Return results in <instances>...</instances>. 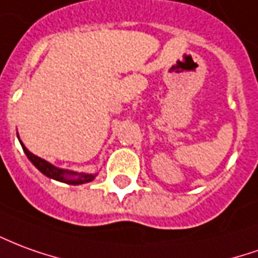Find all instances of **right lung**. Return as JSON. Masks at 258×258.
<instances>
[{"label":"right lung","instance_id":"obj_1","mask_svg":"<svg viewBox=\"0 0 258 258\" xmlns=\"http://www.w3.org/2000/svg\"><path fill=\"white\" fill-rule=\"evenodd\" d=\"M21 145L23 148V152L26 154L29 160L35 165L43 174H46L47 177L58 181H64L68 184H84V183H89L95 179V174H88V173H78L73 172V170H66V169H58V167L53 166L51 163H48L47 160L41 159L39 156L33 155L30 151H28V148L23 145L21 142Z\"/></svg>","mask_w":258,"mask_h":258}]
</instances>
